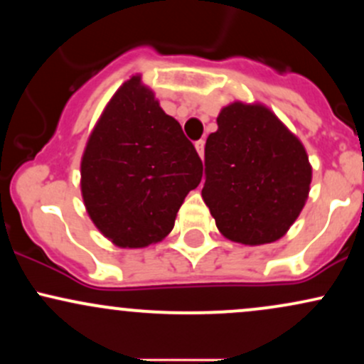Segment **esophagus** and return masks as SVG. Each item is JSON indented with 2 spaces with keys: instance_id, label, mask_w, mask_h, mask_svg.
I'll list each match as a JSON object with an SVG mask.
<instances>
[{
  "instance_id": "1",
  "label": "esophagus",
  "mask_w": 364,
  "mask_h": 364,
  "mask_svg": "<svg viewBox=\"0 0 364 364\" xmlns=\"http://www.w3.org/2000/svg\"><path fill=\"white\" fill-rule=\"evenodd\" d=\"M195 149H196V152H198V156L203 159V154H205V140H196Z\"/></svg>"
}]
</instances>
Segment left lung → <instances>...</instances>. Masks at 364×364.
Instances as JSON below:
<instances>
[{"label":"left lung","instance_id":"obj_1","mask_svg":"<svg viewBox=\"0 0 364 364\" xmlns=\"http://www.w3.org/2000/svg\"><path fill=\"white\" fill-rule=\"evenodd\" d=\"M205 144L202 196L217 228L243 245L277 241L308 198L311 166L301 141L260 104L235 102Z\"/></svg>","mask_w":364,"mask_h":364}]
</instances>
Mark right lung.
Listing matches in <instances>:
<instances>
[{
	"label": "right lung",
	"mask_w": 364,
	"mask_h": 364,
	"mask_svg": "<svg viewBox=\"0 0 364 364\" xmlns=\"http://www.w3.org/2000/svg\"><path fill=\"white\" fill-rule=\"evenodd\" d=\"M203 164L152 90L132 77L112 95L82 157L90 219L121 248H144L171 232Z\"/></svg>",
	"instance_id": "add662e5"
}]
</instances>
